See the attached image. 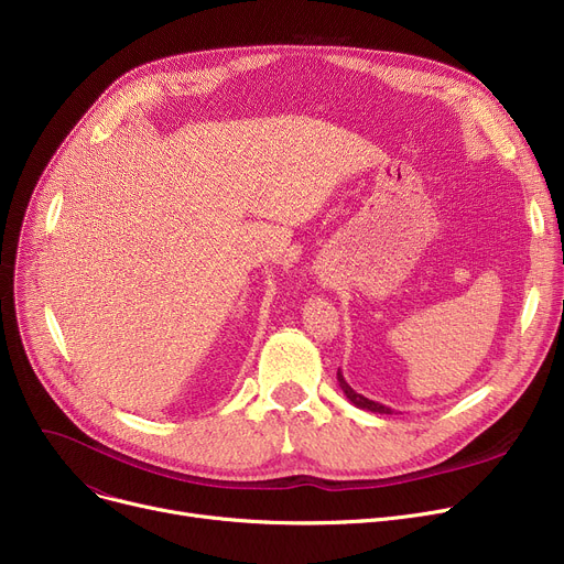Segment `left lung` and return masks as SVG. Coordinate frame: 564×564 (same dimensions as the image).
Returning <instances> with one entry per match:
<instances>
[{"instance_id": "1", "label": "left lung", "mask_w": 564, "mask_h": 564, "mask_svg": "<svg viewBox=\"0 0 564 564\" xmlns=\"http://www.w3.org/2000/svg\"><path fill=\"white\" fill-rule=\"evenodd\" d=\"M338 383H340L343 393L347 395V400H349L354 406L366 409V411H372V413H393V409H391V406L381 404V402H375V400H368V398H364L361 393L354 391V389L349 387V383L345 381V377H343V372H340V370H338Z\"/></svg>"}]
</instances>
